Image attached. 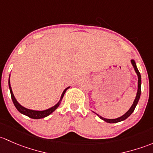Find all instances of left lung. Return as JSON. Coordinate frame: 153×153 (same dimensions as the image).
<instances>
[{
  "label": "left lung",
  "mask_w": 153,
  "mask_h": 153,
  "mask_svg": "<svg viewBox=\"0 0 153 153\" xmlns=\"http://www.w3.org/2000/svg\"><path fill=\"white\" fill-rule=\"evenodd\" d=\"M130 62H131L132 65L133 66V68H134L135 73H136L137 76H138V90H137L136 97H135L134 102H133V105H132V106L130 107V109L126 112L124 115H122V116H120V117H119V118H116V119H105V118L102 117V116H101L99 114H97V113H96L95 112H94V113H95L96 114H97L101 119H102V120L105 121V122H108V123H110V124L117 123V122H122V121L125 120L126 119H127V118H128L129 116H130V115L133 113V112L134 111L135 107H136L137 104H138V100H139V99H140V96H141V74H140L139 71H138V68H137L136 64H135V62L134 59H131V60H130Z\"/></svg>",
  "instance_id": "left-lung-1"
}]
</instances>
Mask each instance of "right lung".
Masks as SVG:
<instances>
[{
  "label": "right lung",
  "mask_w": 153,
  "mask_h": 153,
  "mask_svg": "<svg viewBox=\"0 0 153 153\" xmlns=\"http://www.w3.org/2000/svg\"><path fill=\"white\" fill-rule=\"evenodd\" d=\"M10 79V75H9V91H10V94H11V97H12V102H13L15 108H17V110H18V111L20 112V113L25 115V116H29V118H31V119H42V118L46 117V116H49L51 113H52L55 110H56V108L59 106L61 102H62V98H63L64 94H65V91H67L69 88H70V86H69V87L66 88L64 90L63 92H62V95H61L60 100H59V102H58L56 105H53V107L48 108V109L44 110V111H34V110L28 109V108H24V107L22 106V105L18 102V101H17L16 99H15V96H14L13 92H12V88H11V85H10V79Z\"/></svg>",
  "instance_id": "1"
}]
</instances>
